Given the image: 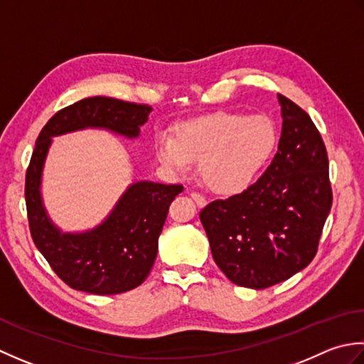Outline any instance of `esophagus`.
<instances>
[{
	"instance_id": "esophagus-1",
	"label": "esophagus",
	"mask_w": 364,
	"mask_h": 364,
	"mask_svg": "<svg viewBox=\"0 0 364 364\" xmlns=\"http://www.w3.org/2000/svg\"><path fill=\"white\" fill-rule=\"evenodd\" d=\"M191 198H193V201L196 203L198 207H204L207 204L205 198L203 195H199V193H191Z\"/></svg>"
}]
</instances>
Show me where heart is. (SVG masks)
I'll list each match as a JSON object with an SVG mask.
<instances>
[{
    "label": "heart",
    "mask_w": 364,
    "mask_h": 364,
    "mask_svg": "<svg viewBox=\"0 0 364 364\" xmlns=\"http://www.w3.org/2000/svg\"><path fill=\"white\" fill-rule=\"evenodd\" d=\"M277 125L269 116L215 111L182 122L174 138L159 135L155 152L163 165L187 174L199 161L203 183L217 195L247 190L269 165L278 146Z\"/></svg>",
    "instance_id": "heart-1"
}]
</instances>
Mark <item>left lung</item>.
<instances>
[{
  "instance_id": "8db88e82",
  "label": "left lung",
  "mask_w": 364,
  "mask_h": 364,
  "mask_svg": "<svg viewBox=\"0 0 364 364\" xmlns=\"http://www.w3.org/2000/svg\"><path fill=\"white\" fill-rule=\"evenodd\" d=\"M283 129L262 177L199 213L213 261L229 281L265 289L305 269L331 209L328 157L309 114L278 94Z\"/></svg>"
}]
</instances>
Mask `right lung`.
<instances>
[{"mask_svg":"<svg viewBox=\"0 0 364 364\" xmlns=\"http://www.w3.org/2000/svg\"><path fill=\"white\" fill-rule=\"evenodd\" d=\"M151 111L147 105L102 95L87 97L58 111L36 141L25 183L29 231L51 269L75 291L113 295L143 283L157 257L169 204L183 187L151 181L130 183L100 225L65 232L50 218L42 199V174L51 143L55 136L86 129L136 139Z\"/></svg>","mask_w":364,"mask_h":364,"instance_id":"obj_1","label":"right lung"}]
</instances>
